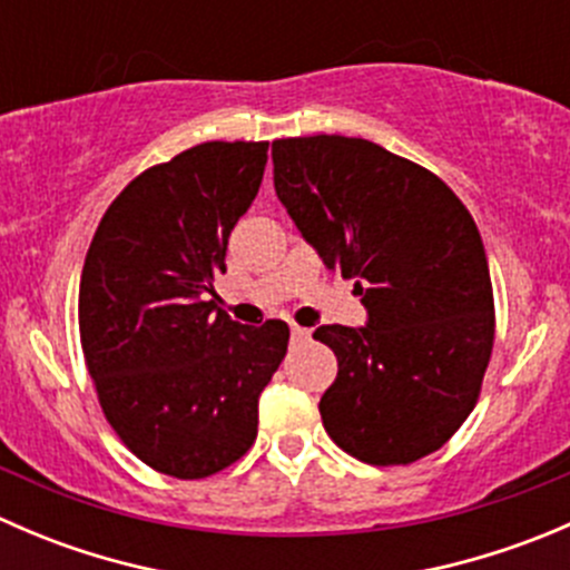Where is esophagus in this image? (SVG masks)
<instances>
[{
    "instance_id": "obj_1",
    "label": "esophagus",
    "mask_w": 570,
    "mask_h": 570,
    "mask_svg": "<svg viewBox=\"0 0 570 570\" xmlns=\"http://www.w3.org/2000/svg\"><path fill=\"white\" fill-rule=\"evenodd\" d=\"M292 336L297 338V342H303V338H308V327H301V325H292Z\"/></svg>"
}]
</instances>
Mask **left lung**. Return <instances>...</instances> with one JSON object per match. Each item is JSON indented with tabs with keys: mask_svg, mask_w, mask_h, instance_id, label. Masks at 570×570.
<instances>
[{
	"mask_svg": "<svg viewBox=\"0 0 570 570\" xmlns=\"http://www.w3.org/2000/svg\"><path fill=\"white\" fill-rule=\"evenodd\" d=\"M273 181L327 269L355 278L366 325H320L338 375L327 435L372 465H405L455 435L493 347V289L469 209L439 176L361 137L273 142Z\"/></svg>",
	"mask_w": 570,
	"mask_h": 570,
	"instance_id": "left-lung-1",
	"label": "left lung"
}]
</instances>
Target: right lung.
<instances>
[{"label":"right lung","mask_w":570,"mask_h":570,"mask_svg":"<svg viewBox=\"0 0 570 570\" xmlns=\"http://www.w3.org/2000/svg\"><path fill=\"white\" fill-rule=\"evenodd\" d=\"M269 142H200L109 204L79 284V336L101 411L151 469L200 480L250 450L258 394L289 325H239L209 301Z\"/></svg>","instance_id":"1"}]
</instances>
